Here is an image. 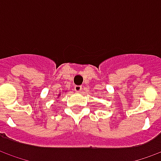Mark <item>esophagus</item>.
<instances>
[{"label":"esophagus","instance_id":"1","mask_svg":"<svg viewBox=\"0 0 161 161\" xmlns=\"http://www.w3.org/2000/svg\"><path fill=\"white\" fill-rule=\"evenodd\" d=\"M74 91H77V92H80V91H82V86H81V85H75Z\"/></svg>","mask_w":161,"mask_h":161}]
</instances>
